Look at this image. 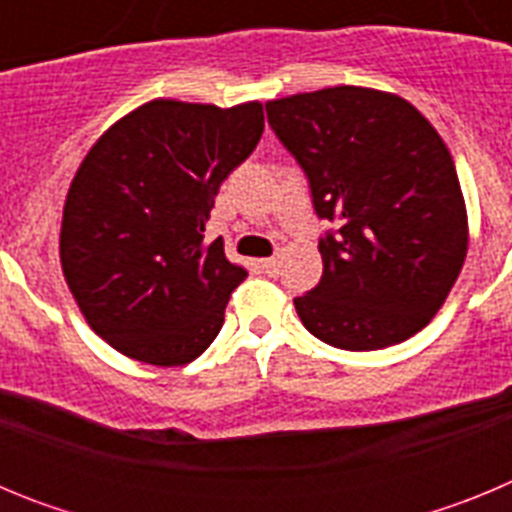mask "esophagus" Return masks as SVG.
<instances>
[{
	"label": "esophagus",
	"instance_id": "1",
	"mask_svg": "<svg viewBox=\"0 0 512 512\" xmlns=\"http://www.w3.org/2000/svg\"><path fill=\"white\" fill-rule=\"evenodd\" d=\"M261 269H264V274H269V277H277L279 274V261L271 256V259H261Z\"/></svg>",
	"mask_w": 512,
	"mask_h": 512
}]
</instances>
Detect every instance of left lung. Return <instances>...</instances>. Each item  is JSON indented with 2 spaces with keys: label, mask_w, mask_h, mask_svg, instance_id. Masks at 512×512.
<instances>
[{
  "label": "left lung",
  "mask_w": 512,
  "mask_h": 512,
  "mask_svg": "<svg viewBox=\"0 0 512 512\" xmlns=\"http://www.w3.org/2000/svg\"><path fill=\"white\" fill-rule=\"evenodd\" d=\"M271 130L336 230L323 277L295 307L312 336L346 351L408 341L449 297L469 228L449 148L408 99L328 87L266 102Z\"/></svg>",
  "instance_id": "8db88e82"
}]
</instances>
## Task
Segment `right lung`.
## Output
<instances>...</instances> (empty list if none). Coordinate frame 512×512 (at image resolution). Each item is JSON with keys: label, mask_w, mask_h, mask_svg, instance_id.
<instances>
[{"label": "right lung", "mask_w": 512, "mask_h": 512, "mask_svg": "<svg viewBox=\"0 0 512 512\" xmlns=\"http://www.w3.org/2000/svg\"><path fill=\"white\" fill-rule=\"evenodd\" d=\"M264 133L261 102L153 99L117 120L71 182L61 266L97 336L153 366H182L215 341L246 269L205 243L220 184Z\"/></svg>", "instance_id": "right-lung-1"}]
</instances>
